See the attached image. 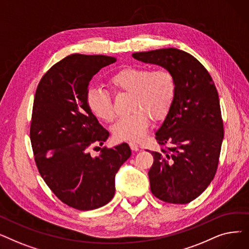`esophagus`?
Listing matches in <instances>:
<instances>
[{
  "mask_svg": "<svg viewBox=\"0 0 249 249\" xmlns=\"http://www.w3.org/2000/svg\"><path fill=\"white\" fill-rule=\"evenodd\" d=\"M129 146L133 151H138L139 150V146H138V144H136L135 142H129Z\"/></svg>",
  "mask_w": 249,
  "mask_h": 249,
  "instance_id": "1",
  "label": "esophagus"
}]
</instances>
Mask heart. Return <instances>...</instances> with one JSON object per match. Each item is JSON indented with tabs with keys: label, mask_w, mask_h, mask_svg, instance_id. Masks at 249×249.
Wrapping results in <instances>:
<instances>
[{
	"label": "heart",
	"mask_w": 249,
	"mask_h": 249,
	"mask_svg": "<svg viewBox=\"0 0 249 249\" xmlns=\"http://www.w3.org/2000/svg\"><path fill=\"white\" fill-rule=\"evenodd\" d=\"M115 93L132 95L131 114L121 117L112 126L115 139L138 141L145 136L150 123L160 120L172 106L176 94V80L165 68L151 70L147 67H126L116 71L109 80ZM87 105L99 119L111 122L114 117L113 101L109 91L100 87H90L87 91Z\"/></svg>",
	"instance_id": "obj_1"
}]
</instances>
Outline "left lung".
I'll use <instances>...</instances> for the list:
<instances>
[{"instance_id":"8db88e82","label":"left lung","mask_w":249,"mask_h":249,"mask_svg":"<svg viewBox=\"0 0 249 249\" xmlns=\"http://www.w3.org/2000/svg\"><path fill=\"white\" fill-rule=\"evenodd\" d=\"M132 56L171 71L176 94L165 119L155 133L148 177L151 193L171 204H188L213 180L224 137L218 91L204 65L186 51L162 48Z\"/></svg>"}]
</instances>
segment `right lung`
I'll return each instance as SVG.
<instances>
[{
    "mask_svg": "<svg viewBox=\"0 0 249 249\" xmlns=\"http://www.w3.org/2000/svg\"><path fill=\"white\" fill-rule=\"evenodd\" d=\"M115 61L106 55H69L48 70L35 93L30 140L39 174L62 203L81 211L112 200L115 176L131 155L127 143L89 153L109 132L88 107V87Z\"/></svg>",
    "mask_w": 249,
    "mask_h": 249,
    "instance_id": "obj_1",
    "label": "right lung"
}]
</instances>
